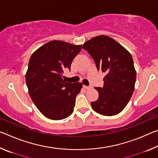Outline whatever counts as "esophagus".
I'll return each instance as SVG.
<instances>
[{"mask_svg": "<svg viewBox=\"0 0 158 158\" xmlns=\"http://www.w3.org/2000/svg\"><path fill=\"white\" fill-rule=\"evenodd\" d=\"M83 87H84L85 89H87V90H89L91 89V86H88V85H83Z\"/></svg>", "mask_w": 158, "mask_h": 158, "instance_id": "esophagus-1", "label": "esophagus"}]
</instances>
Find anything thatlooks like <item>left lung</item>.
<instances>
[{"instance_id": "1", "label": "left lung", "mask_w": 158, "mask_h": 158, "mask_svg": "<svg viewBox=\"0 0 158 158\" xmlns=\"http://www.w3.org/2000/svg\"><path fill=\"white\" fill-rule=\"evenodd\" d=\"M98 70L105 74L103 87H95L98 99L92 102L93 110L103 116H114L123 111L135 90L136 70L132 56L115 40L96 36L83 44Z\"/></svg>"}]
</instances>
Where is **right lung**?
I'll return each mask as SVG.
<instances>
[{"label": "right lung", "mask_w": 158, "mask_h": 158, "mask_svg": "<svg viewBox=\"0 0 158 158\" xmlns=\"http://www.w3.org/2000/svg\"><path fill=\"white\" fill-rule=\"evenodd\" d=\"M81 50V45L52 40L31 55L26 85L35 105L48 118L62 120L73 114L82 84L65 81L62 75Z\"/></svg>", "instance_id": "add662e5"}]
</instances>
